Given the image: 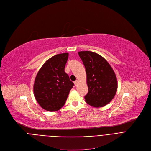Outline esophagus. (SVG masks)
Masks as SVG:
<instances>
[{"mask_svg": "<svg viewBox=\"0 0 151 151\" xmlns=\"http://www.w3.org/2000/svg\"><path fill=\"white\" fill-rule=\"evenodd\" d=\"M74 84H75V86H77V85L79 84V81H78V80L75 81L74 82Z\"/></svg>", "mask_w": 151, "mask_h": 151, "instance_id": "1", "label": "esophagus"}]
</instances>
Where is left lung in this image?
<instances>
[{
    "instance_id": "left-lung-1",
    "label": "left lung",
    "mask_w": 151,
    "mask_h": 151,
    "mask_svg": "<svg viewBox=\"0 0 151 151\" xmlns=\"http://www.w3.org/2000/svg\"><path fill=\"white\" fill-rule=\"evenodd\" d=\"M86 68L88 93L84 99L89 105L101 108L114 97L117 81L114 71L108 61L100 54L92 51L78 52Z\"/></svg>"
}]
</instances>
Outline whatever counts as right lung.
I'll return each mask as SVG.
<instances>
[{"label":"right lung","instance_id":"add662e5","mask_svg":"<svg viewBox=\"0 0 151 151\" xmlns=\"http://www.w3.org/2000/svg\"><path fill=\"white\" fill-rule=\"evenodd\" d=\"M68 58L67 52L54 55L43 63L35 77L34 97L47 111H56L63 107L74 85L64 71Z\"/></svg>","mask_w":151,"mask_h":151}]
</instances>
